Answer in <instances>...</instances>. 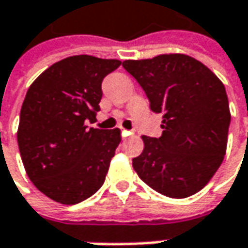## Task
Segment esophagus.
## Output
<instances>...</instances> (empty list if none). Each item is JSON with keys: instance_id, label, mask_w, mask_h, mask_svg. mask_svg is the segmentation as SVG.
<instances>
[{"instance_id": "1", "label": "esophagus", "mask_w": 248, "mask_h": 248, "mask_svg": "<svg viewBox=\"0 0 248 248\" xmlns=\"http://www.w3.org/2000/svg\"><path fill=\"white\" fill-rule=\"evenodd\" d=\"M121 135H123L124 138H127V137H131V135H134V132H132V131H128V130H123V131H121Z\"/></svg>"}]
</instances>
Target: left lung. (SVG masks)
Listing matches in <instances>:
<instances>
[{
	"label": "left lung",
	"mask_w": 248,
	"mask_h": 248,
	"mask_svg": "<svg viewBox=\"0 0 248 248\" xmlns=\"http://www.w3.org/2000/svg\"><path fill=\"white\" fill-rule=\"evenodd\" d=\"M123 67L141 85L162 137L142 135L132 167L143 183L170 198L202 190L223 162L230 124L226 89L217 75L186 54L127 60Z\"/></svg>",
	"instance_id": "obj_1"
}]
</instances>
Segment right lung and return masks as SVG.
Segmentation results:
<instances>
[{
	"label": "right lung",
	"instance_id": "right-lung-1",
	"mask_svg": "<svg viewBox=\"0 0 248 248\" xmlns=\"http://www.w3.org/2000/svg\"><path fill=\"white\" fill-rule=\"evenodd\" d=\"M118 60L72 56L42 72L20 108L18 145L28 177L60 204L97 191L121 141L120 130L88 128L100 110L102 81Z\"/></svg>",
	"mask_w": 248,
	"mask_h": 248
}]
</instances>
